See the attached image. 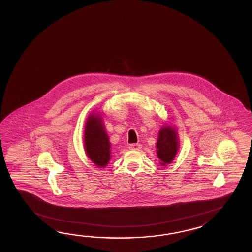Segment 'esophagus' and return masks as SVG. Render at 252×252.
Returning a JSON list of instances; mask_svg holds the SVG:
<instances>
[{"label": "esophagus", "instance_id": "esophagus-1", "mask_svg": "<svg viewBox=\"0 0 252 252\" xmlns=\"http://www.w3.org/2000/svg\"><path fill=\"white\" fill-rule=\"evenodd\" d=\"M128 149L130 150H139L141 149V145L139 143H133V144H129Z\"/></svg>", "mask_w": 252, "mask_h": 252}]
</instances>
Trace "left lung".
Wrapping results in <instances>:
<instances>
[{
    "mask_svg": "<svg viewBox=\"0 0 252 252\" xmlns=\"http://www.w3.org/2000/svg\"><path fill=\"white\" fill-rule=\"evenodd\" d=\"M158 156L162 161V165L171 163L177 154L178 148L177 131L171 126H165L161 128L158 133Z\"/></svg>",
    "mask_w": 252,
    "mask_h": 252,
    "instance_id": "left-lung-1",
    "label": "left lung"
}]
</instances>
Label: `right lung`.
Returning <instances> with one entry per match:
<instances>
[{"mask_svg": "<svg viewBox=\"0 0 252 252\" xmlns=\"http://www.w3.org/2000/svg\"><path fill=\"white\" fill-rule=\"evenodd\" d=\"M102 119L92 114L87 119L85 130V147L86 154L96 166H107L111 158L109 137L105 133Z\"/></svg>", "mask_w": 252, "mask_h": 252, "instance_id": "1", "label": "right lung"}]
</instances>
